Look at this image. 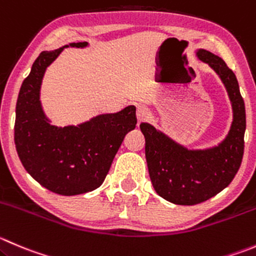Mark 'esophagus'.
<instances>
[{"instance_id": "obj_1", "label": "esophagus", "mask_w": 256, "mask_h": 256, "mask_svg": "<svg viewBox=\"0 0 256 256\" xmlns=\"http://www.w3.org/2000/svg\"><path fill=\"white\" fill-rule=\"evenodd\" d=\"M136 118H138V122H142V121H146L148 118H150V111H148V108L145 106H138V110H136Z\"/></svg>"}]
</instances>
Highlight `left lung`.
<instances>
[{
	"mask_svg": "<svg viewBox=\"0 0 256 256\" xmlns=\"http://www.w3.org/2000/svg\"><path fill=\"white\" fill-rule=\"evenodd\" d=\"M198 57L219 75L232 106V124L222 142L205 150H188L142 122L145 156L155 191L176 205H196L219 194L232 181L244 155L245 104L236 76L216 54L199 50Z\"/></svg>",
	"mask_w": 256,
	"mask_h": 256,
	"instance_id": "left-lung-1",
	"label": "left lung"
}]
</instances>
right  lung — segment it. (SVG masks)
Here are the masks:
<instances>
[{"label":"right lung","instance_id":"add662e5","mask_svg":"<svg viewBox=\"0 0 256 256\" xmlns=\"http://www.w3.org/2000/svg\"><path fill=\"white\" fill-rule=\"evenodd\" d=\"M86 47L88 42L70 44ZM42 51L22 82L16 104L14 144L27 172L47 190L78 195L98 188L128 131L136 126V108L104 114L78 126L57 128L44 116L40 88L47 66L62 52Z\"/></svg>","mask_w":256,"mask_h":256}]
</instances>
